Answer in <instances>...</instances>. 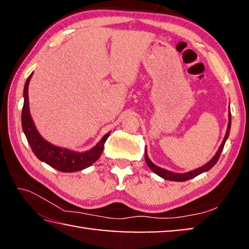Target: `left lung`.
<instances>
[{
  "label": "left lung",
  "instance_id": "left-lung-1",
  "mask_svg": "<svg viewBox=\"0 0 249 249\" xmlns=\"http://www.w3.org/2000/svg\"><path fill=\"white\" fill-rule=\"evenodd\" d=\"M231 111H230L229 112V125H227L226 134H225V136H224V140H223L222 144L220 146V148L217 149L216 154L213 156V158L211 159L209 162H206L205 165H203V166L200 167V168H197V169H195V170L189 171V172H184V174H177V172H172V171H169V170H166V169H163V168H160L158 166H156L155 163L149 159L148 155H147V150H145V161L147 163V166H148L150 169L155 172L156 175H158L159 177H161V178L166 179V180H170V181H178V182H181V181L190 180L192 178H195V177H196V176L203 174V172L209 171L211 168H212L217 162L218 158H220L222 150H223V148H224L225 142H226L227 138H229L230 130H231Z\"/></svg>",
  "mask_w": 249,
  "mask_h": 249
}]
</instances>
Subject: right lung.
Returning <instances> with one entry per match:
<instances>
[{
    "mask_svg": "<svg viewBox=\"0 0 249 249\" xmlns=\"http://www.w3.org/2000/svg\"><path fill=\"white\" fill-rule=\"evenodd\" d=\"M33 73L27 78L24 87V105L22 111V127L25 136L33 153L38 158L40 161H44L50 167L54 168L62 172H74L86 169L99 159L102 154L104 142H107V137L111 132L105 134L98 144L93 148L87 151H74L68 148L54 146L50 144L43 138V136L37 130L35 124L29 112V101H28V84L31 81Z\"/></svg>",
    "mask_w": 249,
    "mask_h": 249,
    "instance_id": "obj_1",
    "label": "right lung"
}]
</instances>
